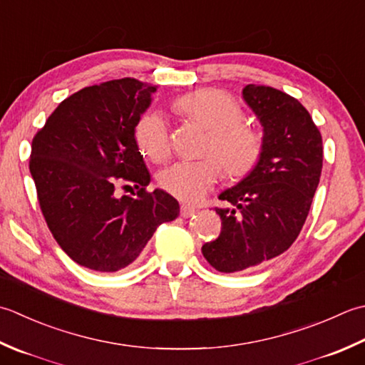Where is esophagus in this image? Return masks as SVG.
Instances as JSON below:
<instances>
[{
    "label": "esophagus",
    "mask_w": 365,
    "mask_h": 365,
    "mask_svg": "<svg viewBox=\"0 0 365 365\" xmlns=\"http://www.w3.org/2000/svg\"><path fill=\"white\" fill-rule=\"evenodd\" d=\"M195 213H196V209H195V207L187 205V204H182V205H180V217H183V218H190L191 215H195Z\"/></svg>",
    "instance_id": "34e87169"
}]
</instances>
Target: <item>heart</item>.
<instances>
[{
	"label": "heart",
	"mask_w": 365,
	"mask_h": 365,
	"mask_svg": "<svg viewBox=\"0 0 365 365\" xmlns=\"http://www.w3.org/2000/svg\"><path fill=\"white\" fill-rule=\"evenodd\" d=\"M177 107L210 131L205 155L197 161H177L163 169L158 182L164 191L183 202L195 204L209 192L221 177V166L231 178L245 177L258 164L264 139L253 126L242 123L244 112L234 98L220 90H199L183 96ZM135 144L148 160L160 163L170 152L168 123L161 113L150 112L139 120Z\"/></svg>",
	"instance_id": "heart-1"
}]
</instances>
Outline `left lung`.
<instances>
[{
  "label": "left lung",
  "instance_id": "8db88e82",
  "mask_svg": "<svg viewBox=\"0 0 365 365\" xmlns=\"http://www.w3.org/2000/svg\"><path fill=\"white\" fill-rule=\"evenodd\" d=\"M242 98L262 126L264 147L245 178L218 196L221 232L202 245L220 272L255 269L277 258L297 239L323 169V139L309 110L287 93L250 83Z\"/></svg>",
  "mask_w": 365,
  "mask_h": 365
}]
</instances>
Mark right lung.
I'll list each match as a JSON object with an SVG mask.
<instances>
[{
    "mask_svg": "<svg viewBox=\"0 0 365 365\" xmlns=\"http://www.w3.org/2000/svg\"><path fill=\"white\" fill-rule=\"evenodd\" d=\"M155 91L131 77L85 87L34 135L30 173L42 215L63 252L83 267L130 266L156 227L180 213L169 192L145 191L150 174L134 138ZM121 181L134 182L138 196L117 198Z\"/></svg>",
    "mask_w": 365,
    "mask_h": 365,
    "instance_id": "1",
    "label": "right lung"
}]
</instances>
